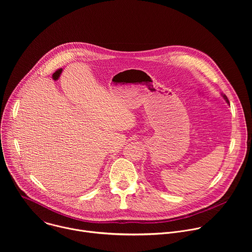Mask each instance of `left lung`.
<instances>
[{"label":"left lung","mask_w":252,"mask_h":252,"mask_svg":"<svg viewBox=\"0 0 252 252\" xmlns=\"http://www.w3.org/2000/svg\"><path fill=\"white\" fill-rule=\"evenodd\" d=\"M221 96H222V97L224 98V100H225V101H226V102L229 104V100H228V98L226 97V95H225V94H221Z\"/></svg>","instance_id":"1"}]
</instances>
